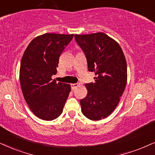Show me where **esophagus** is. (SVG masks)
<instances>
[{"label": "esophagus", "mask_w": 155, "mask_h": 155, "mask_svg": "<svg viewBox=\"0 0 155 155\" xmlns=\"http://www.w3.org/2000/svg\"><path fill=\"white\" fill-rule=\"evenodd\" d=\"M79 87V84H71V87L72 90H74L76 87Z\"/></svg>", "instance_id": "1"}]
</instances>
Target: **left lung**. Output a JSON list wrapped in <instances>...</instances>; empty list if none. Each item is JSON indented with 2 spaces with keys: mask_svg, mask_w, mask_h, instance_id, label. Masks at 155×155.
Masks as SVG:
<instances>
[{
  "mask_svg": "<svg viewBox=\"0 0 155 155\" xmlns=\"http://www.w3.org/2000/svg\"><path fill=\"white\" fill-rule=\"evenodd\" d=\"M75 40L85 54L94 83L86 84L87 95L81 99L83 114L91 120L109 116L120 101L127 81V61L121 46L102 32L76 34Z\"/></svg>",
  "mask_w": 155,
  "mask_h": 155,
  "instance_id": "left-lung-1",
  "label": "left lung"
}]
</instances>
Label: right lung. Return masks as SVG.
<instances>
[{"label": "right lung", "mask_w": 155, "mask_h": 155, "mask_svg": "<svg viewBox=\"0 0 155 155\" xmlns=\"http://www.w3.org/2000/svg\"><path fill=\"white\" fill-rule=\"evenodd\" d=\"M74 34H45L31 41L23 55L19 79L23 97L32 112L43 120L61 114L71 85L52 80L58 60Z\"/></svg>", "instance_id": "1"}]
</instances>
